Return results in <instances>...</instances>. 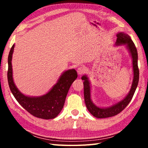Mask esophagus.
Here are the masks:
<instances>
[{"instance_id":"1","label":"esophagus","mask_w":148,"mask_h":148,"mask_svg":"<svg viewBox=\"0 0 148 148\" xmlns=\"http://www.w3.org/2000/svg\"><path fill=\"white\" fill-rule=\"evenodd\" d=\"M77 73H78L79 75H82V74L84 73L85 69L84 68L83 66H79V67H78V68H77Z\"/></svg>"}]
</instances>
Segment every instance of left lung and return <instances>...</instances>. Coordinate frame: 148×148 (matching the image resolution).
<instances>
[{
  "mask_svg": "<svg viewBox=\"0 0 148 148\" xmlns=\"http://www.w3.org/2000/svg\"><path fill=\"white\" fill-rule=\"evenodd\" d=\"M117 40L116 46L126 45L129 50L132 61V69H133V80L129 92L121 101L107 108H101L95 105L91 99V86L88 77L87 75H84L82 79L84 80V100L87 110L94 117L97 118H106L116 116L123 111L129 103L136 91L139 80V69L138 67V52L134 42L128 34L125 32H118L116 34Z\"/></svg>",
  "mask_w": 148,
  "mask_h": 148,
  "instance_id": "obj_1",
  "label": "left lung"
}]
</instances>
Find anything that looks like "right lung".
I'll use <instances>...</instances> for the list:
<instances>
[{"mask_svg":"<svg viewBox=\"0 0 148 148\" xmlns=\"http://www.w3.org/2000/svg\"><path fill=\"white\" fill-rule=\"evenodd\" d=\"M14 46V44L8 58V82L12 93L19 104L32 116L44 119L55 118L64 106L70 87L77 77V72L75 69H70L64 72L56 84L47 93L42 96H26L19 91L14 82L12 59Z\"/></svg>","mask_w":148,"mask_h":148,"instance_id":"right-lung-1","label":"right lung"}]
</instances>
